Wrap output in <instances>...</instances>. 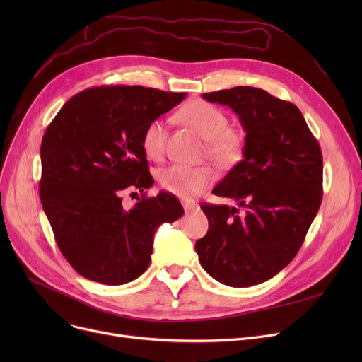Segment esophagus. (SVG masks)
<instances>
[{
    "label": "esophagus",
    "mask_w": 362,
    "mask_h": 362,
    "mask_svg": "<svg viewBox=\"0 0 362 362\" xmlns=\"http://www.w3.org/2000/svg\"><path fill=\"white\" fill-rule=\"evenodd\" d=\"M182 205H183V208H185V213H186V214H187V213H192L194 210H197V208H198V205H197L195 202H191V201H183Z\"/></svg>",
    "instance_id": "1"
}]
</instances>
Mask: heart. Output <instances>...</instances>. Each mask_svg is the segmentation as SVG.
<instances>
[{
	"mask_svg": "<svg viewBox=\"0 0 362 362\" xmlns=\"http://www.w3.org/2000/svg\"><path fill=\"white\" fill-rule=\"evenodd\" d=\"M179 117L206 141L208 154L213 158L224 164L240 160L245 146L243 135L239 130L229 127V119L223 110L206 101L195 100L180 110ZM142 148L152 160L163 157L165 151V123L161 119L146 124L142 133ZM216 177V170L211 165L175 164L161 171L160 183L167 192L191 199L205 191Z\"/></svg>",
	"mask_w": 362,
	"mask_h": 362,
	"instance_id": "obj_1",
	"label": "heart"
}]
</instances>
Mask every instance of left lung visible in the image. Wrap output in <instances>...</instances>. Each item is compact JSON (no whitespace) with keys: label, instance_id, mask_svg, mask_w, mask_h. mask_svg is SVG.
I'll list each match as a JSON object with an SVG mask.
<instances>
[{"label":"left lung","instance_id":"left-lung-1","mask_svg":"<svg viewBox=\"0 0 362 362\" xmlns=\"http://www.w3.org/2000/svg\"><path fill=\"white\" fill-rule=\"evenodd\" d=\"M229 105L246 132L243 160L213 189L243 208L202 205L206 235L195 250L223 284L248 288L295 258L322 198V156L299 108L267 90L236 86L202 93Z\"/></svg>","mask_w":362,"mask_h":362}]
</instances>
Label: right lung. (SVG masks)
Masks as SVG:
<instances>
[{"instance_id": "right-lung-1", "label": "right lung", "mask_w": 362, "mask_h": 362, "mask_svg": "<svg viewBox=\"0 0 362 362\" xmlns=\"http://www.w3.org/2000/svg\"><path fill=\"white\" fill-rule=\"evenodd\" d=\"M186 93L144 86H98L71 97L47 127L40 195L57 245L81 276L124 284L149 265L154 233L182 217L160 192L126 210L122 195L154 185L142 133Z\"/></svg>"}]
</instances>
